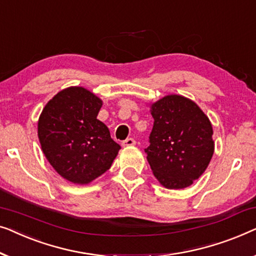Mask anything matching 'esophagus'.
<instances>
[{
    "instance_id": "1",
    "label": "esophagus",
    "mask_w": 256,
    "mask_h": 256,
    "mask_svg": "<svg viewBox=\"0 0 256 256\" xmlns=\"http://www.w3.org/2000/svg\"><path fill=\"white\" fill-rule=\"evenodd\" d=\"M122 145H123L124 147L133 146V145H136V140L133 138H128V139H125L123 142H122Z\"/></svg>"
}]
</instances>
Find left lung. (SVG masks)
I'll return each mask as SVG.
<instances>
[{
  "label": "left lung",
  "instance_id": "obj_1",
  "mask_svg": "<svg viewBox=\"0 0 256 256\" xmlns=\"http://www.w3.org/2000/svg\"><path fill=\"white\" fill-rule=\"evenodd\" d=\"M154 118L147 161L158 181L167 189L192 186L214 156L212 125L195 102L168 95L150 106Z\"/></svg>",
  "mask_w": 256,
  "mask_h": 256
}]
</instances>
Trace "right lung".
Wrapping results in <instances>:
<instances>
[{"instance_id":"1","label":"right lung","mask_w":256,"mask_h":256,"mask_svg":"<svg viewBox=\"0 0 256 256\" xmlns=\"http://www.w3.org/2000/svg\"><path fill=\"white\" fill-rule=\"evenodd\" d=\"M102 100L84 87H70L48 100L38 120L42 153L56 172L88 184L111 167L120 146L97 120Z\"/></svg>"}]
</instances>
